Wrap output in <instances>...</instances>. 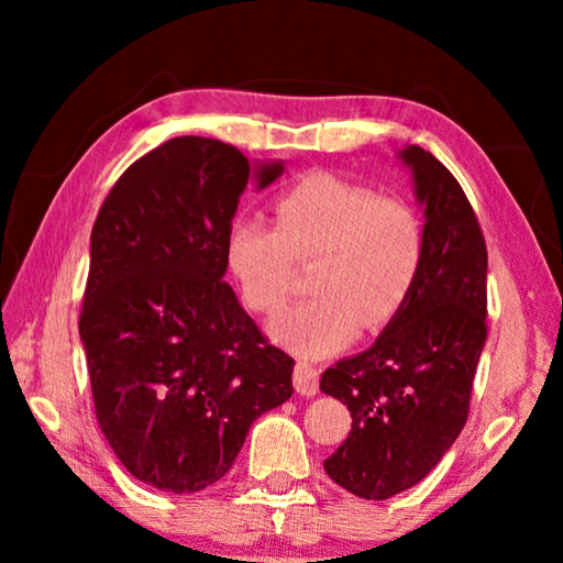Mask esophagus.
<instances>
[{
	"instance_id": "1",
	"label": "esophagus",
	"mask_w": 563,
	"mask_h": 563,
	"mask_svg": "<svg viewBox=\"0 0 563 563\" xmlns=\"http://www.w3.org/2000/svg\"><path fill=\"white\" fill-rule=\"evenodd\" d=\"M318 377H320V369L312 367L310 362H298V365H295L292 379H295V389H298L300 395H305V397L316 395L318 393Z\"/></svg>"
}]
</instances>
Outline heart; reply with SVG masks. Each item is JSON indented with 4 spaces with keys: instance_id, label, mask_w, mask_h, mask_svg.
Listing matches in <instances>:
<instances>
[{
    "instance_id": "1",
    "label": "heart",
    "mask_w": 563,
    "mask_h": 563,
    "mask_svg": "<svg viewBox=\"0 0 563 563\" xmlns=\"http://www.w3.org/2000/svg\"><path fill=\"white\" fill-rule=\"evenodd\" d=\"M275 223L238 218L225 238L228 265L247 308L278 316L290 302L295 263H312L310 290L273 328L305 360L345 347L360 325H387L412 292L427 251L424 218L399 196L332 174H308L273 201Z\"/></svg>"
}]
</instances>
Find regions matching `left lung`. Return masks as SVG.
Wrapping results in <instances>:
<instances>
[{
    "label": "left lung",
    "instance_id": "1",
    "mask_svg": "<svg viewBox=\"0 0 563 563\" xmlns=\"http://www.w3.org/2000/svg\"><path fill=\"white\" fill-rule=\"evenodd\" d=\"M402 158L427 206L422 271L375 345L320 377L352 417L325 472L362 499L395 497L434 470L470 417L487 342V243L470 198L430 151L409 146Z\"/></svg>",
    "mask_w": 563,
    "mask_h": 563
}]
</instances>
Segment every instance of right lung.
<instances>
[{
  "mask_svg": "<svg viewBox=\"0 0 563 563\" xmlns=\"http://www.w3.org/2000/svg\"><path fill=\"white\" fill-rule=\"evenodd\" d=\"M280 174L261 166V188ZM247 176L231 144L170 139L123 170L91 231L79 335L93 409L121 464L161 492L211 487L253 419L292 395L295 360L223 280Z\"/></svg>",
  "mask_w": 563,
  "mask_h": 563,
  "instance_id": "right-lung-1",
  "label": "right lung"
}]
</instances>
